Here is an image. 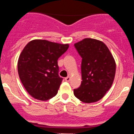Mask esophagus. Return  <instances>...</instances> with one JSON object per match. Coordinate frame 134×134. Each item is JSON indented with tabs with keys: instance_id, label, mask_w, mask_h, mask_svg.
<instances>
[{
	"instance_id": "esophagus-1",
	"label": "esophagus",
	"mask_w": 134,
	"mask_h": 134,
	"mask_svg": "<svg viewBox=\"0 0 134 134\" xmlns=\"http://www.w3.org/2000/svg\"><path fill=\"white\" fill-rule=\"evenodd\" d=\"M70 79H71V77H70V76H67V77H66L65 79V81H70Z\"/></svg>"
}]
</instances>
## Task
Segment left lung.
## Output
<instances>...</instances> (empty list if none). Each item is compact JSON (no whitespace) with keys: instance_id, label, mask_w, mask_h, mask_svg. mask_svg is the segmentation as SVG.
I'll list each match as a JSON object with an SVG mask.
<instances>
[{"instance_id":"8db88e82","label":"left lung","mask_w":134,"mask_h":134,"mask_svg":"<svg viewBox=\"0 0 134 134\" xmlns=\"http://www.w3.org/2000/svg\"><path fill=\"white\" fill-rule=\"evenodd\" d=\"M74 47L82 58L81 86L74 90L76 97L85 103L102 99L112 86L115 74V62L104 42L86 38Z\"/></svg>"}]
</instances>
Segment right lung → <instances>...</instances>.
I'll list each match as a JSON object with an SVG mask.
<instances>
[{
	"instance_id": "obj_1",
	"label": "right lung",
	"mask_w": 134,
	"mask_h": 134,
	"mask_svg": "<svg viewBox=\"0 0 134 134\" xmlns=\"http://www.w3.org/2000/svg\"><path fill=\"white\" fill-rule=\"evenodd\" d=\"M69 44L35 40L27 44L18 60V73L23 86L32 97L46 101L58 93L63 78L58 75V60Z\"/></svg>"
}]
</instances>
